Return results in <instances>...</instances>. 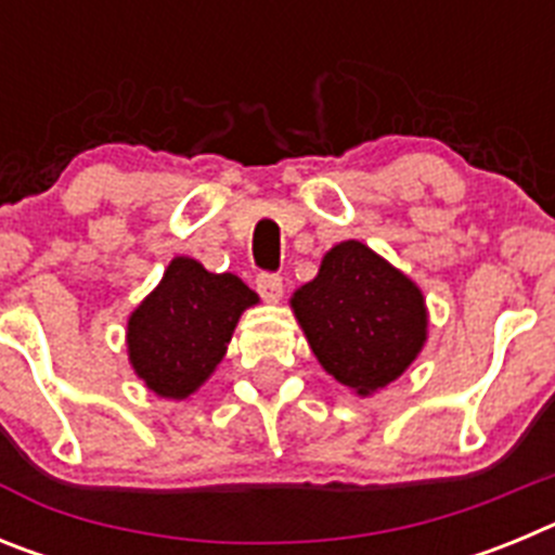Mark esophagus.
<instances>
[{
  "mask_svg": "<svg viewBox=\"0 0 555 555\" xmlns=\"http://www.w3.org/2000/svg\"><path fill=\"white\" fill-rule=\"evenodd\" d=\"M255 288H258V294H261L263 300L267 302H281L283 297V278L281 274H258V281H255Z\"/></svg>",
  "mask_w": 555,
  "mask_h": 555,
  "instance_id": "34e87169",
  "label": "esophagus"
}]
</instances>
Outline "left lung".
<instances>
[{
  "label": "left lung",
  "mask_w": 555,
  "mask_h": 555,
  "mask_svg": "<svg viewBox=\"0 0 555 555\" xmlns=\"http://www.w3.org/2000/svg\"><path fill=\"white\" fill-rule=\"evenodd\" d=\"M292 308L322 370L361 397L403 375L428 338L420 286L356 238L325 253Z\"/></svg>",
  "instance_id": "left-lung-1"
}]
</instances>
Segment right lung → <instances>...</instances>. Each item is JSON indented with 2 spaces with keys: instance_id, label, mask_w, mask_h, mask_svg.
I'll return each instance as SVG.
<instances>
[{
  "instance_id": "add662e5",
  "label": "right lung",
  "mask_w": 555,
  "mask_h": 555,
  "mask_svg": "<svg viewBox=\"0 0 555 555\" xmlns=\"http://www.w3.org/2000/svg\"><path fill=\"white\" fill-rule=\"evenodd\" d=\"M258 294L235 274L208 272L178 255L164 281L127 320V356L146 389L185 400L217 370L228 352L238 317Z\"/></svg>"
}]
</instances>
